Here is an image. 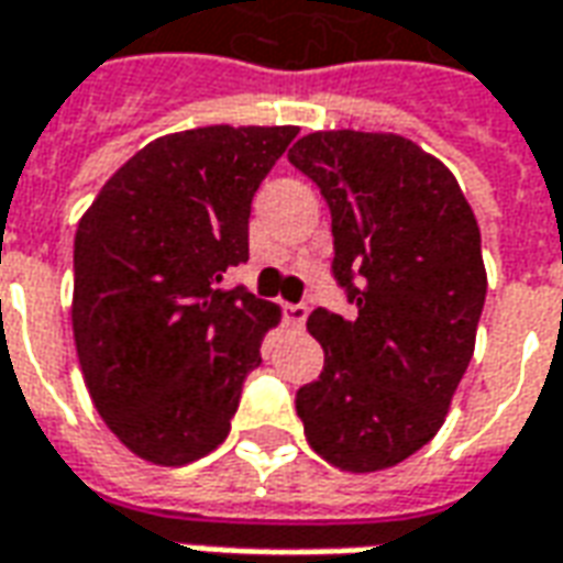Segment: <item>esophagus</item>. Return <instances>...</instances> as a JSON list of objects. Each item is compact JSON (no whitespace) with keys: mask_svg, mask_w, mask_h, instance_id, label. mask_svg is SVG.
<instances>
[{"mask_svg":"<svg viewBox=\"0 0 563 563\" xmlns=\"http://www.w3.org/2000/svg\"><path fill=\"white\" fill-rule=\"evenodd\" d=\"M307 313H310V307H307V305H286V307H283V317H286V322H289V325H295V329H301V325H305Z\"/></svg>","mask_w":563,"mask_h":563,"instance_id":"esophagus-1","label":"esophagus"}]
</instances>
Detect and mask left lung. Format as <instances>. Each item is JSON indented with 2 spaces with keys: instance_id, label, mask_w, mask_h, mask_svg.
Returning <instances> with one entry per match:
<instances>
[{
  "instance_id": "obj_1",
  "label": "left lung",
  "mask_w": 563,
  "mask_h": 563,
  "mask_svg": "<svg viewBox=\"0 0 563 563\" xmlns=\"http://www.w3.org/2000/svg\"><path fill=\"white\" fill-rule=\"evenodd\" d=\"M289 162L331 210V277L350 319L317 307L325 365L295 395L307 443L334 467H395L440 431L485 305L479 225L459 180L389 132H313Z\"/></svg>"
}]
</instances>
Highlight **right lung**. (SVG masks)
<instances>
[{
	"label": "right lung",
	"instance_id": "right-lung-1",
	"mask_svg": "<svg viewBox=\"0 0 563 563\" xmlns=\"http://www.w3.org/2000/svg\"><path fill=\"white\" fill-rule=\"evenodd\" d=\"M295 126H201L139 150L75 234L71 329L104 424L180 467L229 437L280 310L225 271L250 258V205Z\"/></svg>",
	"mask_w": 563,
	"mask_h": 563
}]
</instances>
